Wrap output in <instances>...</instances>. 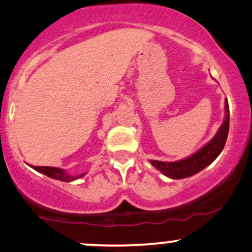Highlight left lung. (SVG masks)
<instances>
[{
  "label": "left lung",
  "instance_id": "left-lung-1",
  "mask_svg": "<svg viewBox=\"0 0 252 252\" xmlns=\"http://www.w3.org/2000/svg\"><path fill=\"white\" fill-rule=\"evenodd\" d=\"M229 128V107L227 99L225 100V120L221 124L219 130H218L215 136L203 146L202 148L198 149L192 156L185 158V159L178 160V161L166 162V161H158V160H149L154 167L158 168L160 172L164 173L168 178L172 179H182L187 177L193 176L195 173L200 172L204 167L211 165L219 154L222 152L225 147L226 140H227Z\"/></svg>",
  "mask_w": 252,
  "mask_h": 252
}]
</instances>
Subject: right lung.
Returning <instances> with one entry per match:
<instances>
[{"label": "right lung", "instance_id": "right-lung-1", "mask_svg": "<svg viewBox=\"0 0 252 252\" xmlns=\"http://www.w3.org/2000/svg\"><path fill=\"white\" fill-rule=\"evenodd\" d=\"M31 167L34 168V170L38 171V172L50 177V178L59 179L61 182H73L75 181V179L81 178V177H84L86 175V173H82V175L70 176L68 175L64 170H62V168H59V167H51V166H31Z\"/></svg>", "mask_w": 252, "mask_h": 252}]
</instances>
